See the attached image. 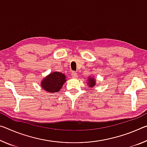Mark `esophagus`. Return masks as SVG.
<instances>
[{
	"label": "esophagus",
	"mask_w": 147,
	"mask_h": 147,
	"mask_svg": "<svg viewBox=\"0 0 147 147\" xmlns=\"http://www.w3.org/2000/svg\"><path fill=\"white\" fill-rule=\"evenodd\" d=\"M71 76H72V77H73V78H76L78 77V74L76 73H75V72H72Z\"/></svg>",
	"instance_id": "34e87169"
}]
</instances>
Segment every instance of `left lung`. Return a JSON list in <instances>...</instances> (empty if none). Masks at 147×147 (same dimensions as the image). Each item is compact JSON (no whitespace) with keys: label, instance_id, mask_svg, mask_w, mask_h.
I'll list each match as a JSON object with an SVG mask.
<instances>
[{"label":"left lung","instance_id":"obj_1","mask_svg":"<svg viewBox=\"0 0 147 147\" xmlns=\"http://www.w3.org/2000/svg\"><path fill=\"white\" fill-rule=\"evenodd\" d=\"M88 82L87 83V84L89 86H90L91 88L94 87V86H95V78L92 77V76H90V77H89V78H88Z\"/></svg>","mask_w":147,"mask_h":147}]
</instances>
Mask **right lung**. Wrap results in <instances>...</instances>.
Masks as SVG:
<instances>
[{
  "instance_id": "add662e5",
  "label": "right lung",
  "mask_w": 147,
  "mask_h": 147,
  "mask_svg": "<svg viewBox=\"0 0 147 147\" xmlns=\"http://www.w3.org/2000/svg\"><path fill=\"white\" fill-rule=\"evenodd\" d=\"M66 81L65 74L59 72L52 73L44 78L41 82V87L50 93L57 92L61 90Z\"/></svg>"
}]
</instances>
